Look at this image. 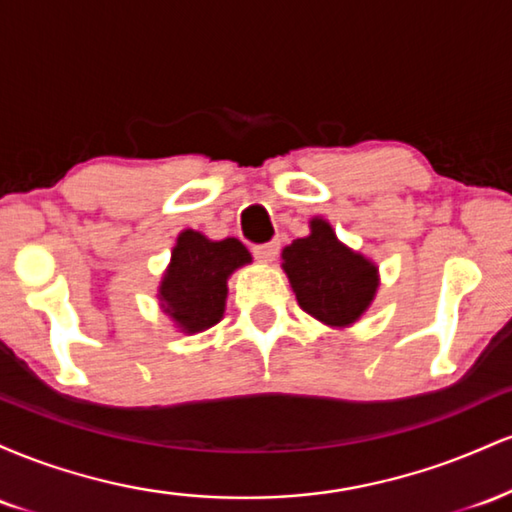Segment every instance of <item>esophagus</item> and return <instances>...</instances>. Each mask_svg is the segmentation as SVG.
Instances as JSON below:
<instances>
[{
  "label": "esophagus",
  "mask_w": 512,
  "mask_h": 512,
  "mask_svg": "<svg viewBox=\"0 0 512 512\" xmlns=\"http://www.w3.org/2000/svg\"><path fill=\"white\" fill-rule=\"evenodd\" d=\"M252 255H255L257 262H274L276 255H279V243H262L252 248Z\"/></svg>",
  "instance_id": "34e87169"
}]
</instances>
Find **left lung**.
Listing matches in <instances>:
<instances>
[{"instance_id":"left-lung-1","label":"left lung","mask_w":512,"mask_h":512,"mask_svg":"<svg viewBox=\"0 0 512 512\" xmlns=\"http://www.w3.org/2000/svg\"><path fill=\"white\" fill-rule=\"evenodd\" d=\"M281 257L298 305L325 325L356 322L378 289V269L344 248L322 219L310 221V236L293 240Z\"/></svg>"}]
</instances>
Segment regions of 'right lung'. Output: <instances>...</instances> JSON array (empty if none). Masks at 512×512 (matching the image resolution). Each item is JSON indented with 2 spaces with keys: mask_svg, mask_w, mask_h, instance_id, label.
Here are the masks:
<instances>
[{
  "mask_svg": "<svg viewBox=\"0 0 512 512\" xmlns=\"http://www.w3.org/2000/svg\"><path fill=\"white\" fill-rule=\"evenodd\" d=\"M252 260L236 238L214 243L197 231H182L161 281V305L185 332L216 325L226 305V281Z\"/></svg>",
  "mask_w": 512,
  "mask_h": 512,
  "instance_id": "right-lung-1",
  "label": "right lung"
}]
</instances>
